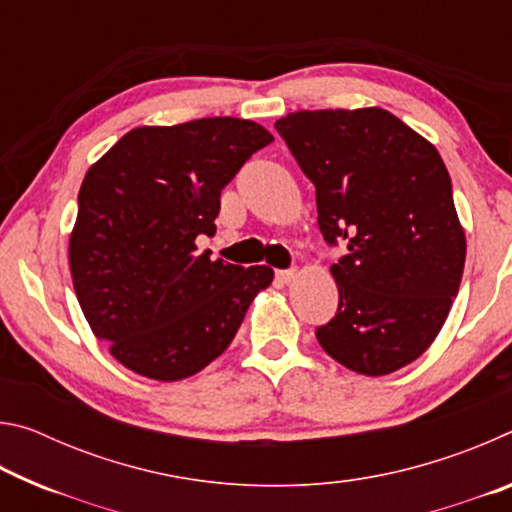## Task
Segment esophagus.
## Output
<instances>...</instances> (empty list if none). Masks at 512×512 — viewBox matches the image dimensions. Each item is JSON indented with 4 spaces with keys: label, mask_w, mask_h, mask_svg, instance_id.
<instances>
[{
    "label": "esophagus",
    "mask_w": 512,
    "mask_h": 512,
    "mask_svg": "<svg viewBox=\"0 0 512 512\" xmlns=\"http://www.w3.org/2000/svg\"><path fill=\"white\" fill-rule=\"evenodd\" d=\"M296 271H275V280L282 282V284H291L293 280H296Z\"/></svg>",
    "instance_id": "34e87169"
}]
</instances>
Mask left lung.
<instances>
[{
    "label": "left lung",
    "mask_w": 512,
    "mask_h": 512,
    "mask_svg": "<svg viewBox=\"0 0 512 512\" xmlns=\"http://www.w3.org/2000/svg\"><path fill=\"white\" fill-rule=\"evenodd\" d=\"M275 128L316 187L325 241L348 246L329 268L339 311L316 329L320 348L366 377L409 366L443 329L465 266L443 158L377 106L289 112Z\"/></svg>",
    "instance_id": "left-lung-1"
}]
</instances>
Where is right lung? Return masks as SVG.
<instances>
[{
  "instance_id": "obj_1",
  "label": "right lung",
  "mask_w": 512,
  "mask_h": 512,
  "mask_svg": "<svg viewBox=\"0 0 512 512\" xmlns=\"http://www.w3.org/2000/svg\"><path fill=\"white\" fill-rule=\"evenodd\" d=\"M273 142L264 126L205 117L137 126L85 173L69 271L92 334L121 366L180 381L221 357L273 268L198 253L221 189Z\"/></svg>"
}]
</instances>
